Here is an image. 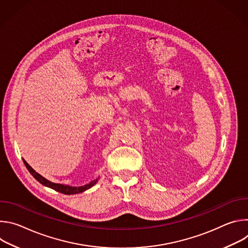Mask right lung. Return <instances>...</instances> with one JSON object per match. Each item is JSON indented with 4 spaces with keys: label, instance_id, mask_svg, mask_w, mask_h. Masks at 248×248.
<instances>
[{
    "label": "right lung",
    "instance_id": "obj_1",
    "mask_svg": "<svg viewBox=\"0 0 248 248\" xmlns=\"http://www.w3.org/2000/svg\"><path fill=\"white\" fill-rule=\"evenodd\" d=\"M23 163L25 165V167L27 168V170H29V172L34 176L35 179H36L40 184H42L43 186H48L56 191H59L61 193H63V194H66V195H70V194H76V193H80V192H83L85 191L86 189L90 188L91 186H93L97 180L94 181V182H91L89 185H86V186H79V187H73V186H63V185H60V184H54V183H51L49 181H47L46 179H44L42 175H40L38 172L35 171L24 160H23Z\"/></svg>",
    "mask_w": 248,
    "mask_h": 248
}]
</instances>
